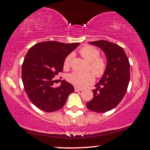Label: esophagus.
Wrapping results in <instances>:
<instances>
[{"mask_svg": "<svg viewBox=\"0 0 150 150\" xmlns=\"http://www.w3.org/2000/svg\"><path fill=\"white\" fill-rule=\"evenodd\" d=\"M74 91H75V92H78V91H82V89L78 88V87H74Z\"/></svg>", "mask_w": 150, "mask_h": 150, "instance_id": "esophagus-1", "label": "esophagus"}]
</instances>
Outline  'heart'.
Returning a JSON list of instances; mask_svg holds the SVG:
<instances>
[{
	"label": "heart",
	"instance_id": "heart-1",
	"mask_svg": "<svg viewBox=\"0 0 150 150\" xmlns=\"http://www.w3.org/2000/svg\"><path fill=\"white\" fill-rule=\"evenodd\" d=\"M81 56L90 63L89 70L92 72L85 74L74 72L67 75L66 80L68 82L78 88H84L93 84L94 81V75L96 78H101L106 72L107 62L105 57L100 56V51L96 47L91 45H86L80 50ZM72 53L69 54L64 59L63 67L65 70H68L70 67L71 62L73 58Z\"/></svg>",
	"mask_w": 150,
	"mask_h": 150
}]
</instances>
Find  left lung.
<instances>
[{"label": "left lung", "instance_id": "1", "mask_svg": "<svg viewBox=\"0 0 150 150\" xmlns=\"http://www.w3.org/2000/svg\"><path fill=\"white\" fill-rule=\"evenodd\" d=\"M105 53L107 68L104 76L93 90V98L86 103L94 112L109 111L118 105L127 90L130 79V64L121 46L105 40L91 41Z\"/></svg>", "mask_w": 150, "mask_h": 150}]
</instances>
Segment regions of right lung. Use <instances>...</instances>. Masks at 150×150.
<instances>
[{"label":"right lung","instance_id":"obj_1","mask_svg":"<svg viewBox=\"0 0 150 150\" xmlns=\"http://www.w3.org/2000/svg\"><path fill=\"white\" fill-rule=\"evenodd\" d=\"M79 44L50 41L38 43L29 49L22 65V80L29 100L38 109L45 112L61 109L69 94L74 91L65 80L54 87L52 78L63 70L65 57Z\"/></svg>","mask_w":150,"mask_h":150}]
</instances>
